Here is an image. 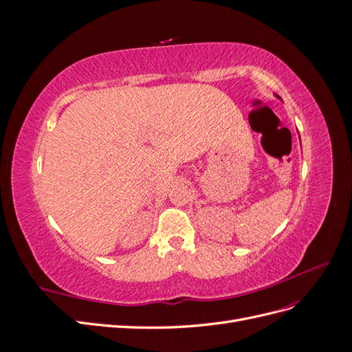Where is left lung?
Listing matches in <instances>:
<instances>
[{
    "label": "left lung",
    "mask_w": 352,
    "mask_h": 352,
    "mask_svg": "<svg viewBox=\"0 0 352 352\" xmlns=\"http://www.w3.org/2000/svg\"><path fill=\"white\" fill-rule=\"evenodd\" d=\"M276 97H278V95H276ZM278 98H279V100H282V98H280V97H278Z\"/></svg>",
    "instance_id": "left-lung-1"
}]
</instances>
